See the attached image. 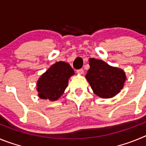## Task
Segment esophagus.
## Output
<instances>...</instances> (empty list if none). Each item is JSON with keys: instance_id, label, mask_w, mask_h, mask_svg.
I'll return each mask as SVG.
<instances>
[{"instance_id": "34e87169", "label": "esophagus", "mask_w": 146, "mask_h": 146, "mask_svg": "<svg viewBox=\"0 0 146 146\" xmlns=\"http://www.w3.org/2000/svg\"><path fill=\"white\" fill-rule=\"evenodd\" d=\"M77 72L79 74H83V72H84V70L82 69H77Z\"/></svg>"}]
</instances>
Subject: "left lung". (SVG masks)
Masks as SVG:
<instances>
[{"label": "left lung", "instance_id": "left-lung-1", "mask_svg": "<svg viewBox=\"0 0 146 146\" xmlns=\"http://www.w3.org/2000/svg\"><path fill=\"white\" fill-rule=\"evenodd\" d=\"M89 65L86 79L97 96L105 99L111 98L123 88L126 77L122 69L110 66L103 60L95 58H90Z\"/></svg>", "mask_w": 146, "mask_h": 146}]
</instances>
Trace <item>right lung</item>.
I'll use <instances>...</instances> for the list:
<instances>
[{
    "mask_svg": "<svg viewBox=\"0 0 146 146\" xmlns=\"http://www.w3.org/2000/svg\"><path fill=\"white\" fill-rule=\"evenodd\" d=\"M74 74L71 66L59 61L44 73L37 82V91L41 99L57 100L68 86L69 78Z\"/></svg>",
    "mask_w": 146,
    "mask_h": 146,
    "instance_id": "obj_1",
    "label": "right lung"
}]
</instances>
